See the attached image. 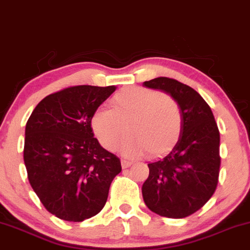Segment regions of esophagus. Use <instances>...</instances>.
<instances>
[{
	"instance_id": "esophagus-1",
	"label": "esophagus",
	"mask_w": 250,
	"mask_h": 250,
	"mask_svg": "<svg viewBox=\"0 0 250 250\" xmlns=\"http://www.w3.org/2000/svg\"><path fill=\"white\" fill-rule=\"evenodd\" d=\"M131 165H133V163H131L130 161H128V160H121V166H122L123 169L129 168Z\"/></svg>"
}]
</instances>
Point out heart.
<instances>
[{
	"mask_svg": "<svg viewBox=\"0 0 250 250\" xmlns=\"http://www.w3.org/2000/svg\"><path fill=\"white\" fill-rule=\"evenodd\" d=\"M113 110L99 108L91 116V128L105 149H114L128 133L121 151L140 156L167 153L179 140L183 119L180 104L173 96L154 89L131 87L113 97Z\"/></svg>",
	"mask_w": 250,
	"mask_h": 250,
	"instance_id": "1",
	"label": "heart"
}]
</instances>
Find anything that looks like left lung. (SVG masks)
<instances>
[{
  "label": "left lung",
  "instance_id": "8db88e82",
  "mask_svg": "<svg viewBox=\"0 0 250 250\" xmlns=\"http://www.w3.org/2000/svg\"><path fill=\"white\" fill-rule=\"evenodd\" d=\"M173 96L182 111V131L173 149L148 163L142 186L146 206L160 216L183 219L213 196L220 169V133L208 103L187 84L157 77L143 82Z\"/></svg>",
  "mask_w": 250,
  "mask_h": 250
}]
</instances>
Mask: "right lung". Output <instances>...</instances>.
<instances>
[{
  "mask_svg": "<svg viewBox=\"0 0 250 250\" xmlns=\"http://www.w3.org/2000/svg\"><path fill=\"white\" fill-rule=\"evenodd\" d=\"M114 85H76L42 100L25 125L28 180L49 213L82 222L102 210L121 171L119 157L94 137L91 116Z\"/></svg>",
  "mask_w": 250,
  "mask_h": 250,
  "instance_id": "1",
  "label": "right lung"
}]
</instances>
